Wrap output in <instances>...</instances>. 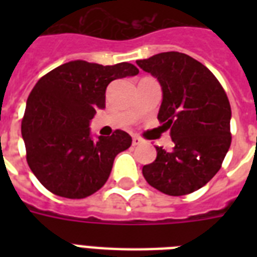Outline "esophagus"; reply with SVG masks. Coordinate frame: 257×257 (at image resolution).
<instances>
[{
    "instance_id": "obj_1",
    "label": "esophagus",
    "mask_w": 257,
    "mask_h": 257,
    "mask_svg": "<svg viewBox=\"0 0 257 257\" xmlns=\"http://www.w3.org/2000/svg\"><path fill=\"white\" fill-rule=\"evenodd\" d=\"M141 143H143V139H141V137H139V136H136V135H135V136H133L132 144H133V145H140Z\"/></svg>"
}]
</instances>
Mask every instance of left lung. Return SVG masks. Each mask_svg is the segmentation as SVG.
Wrapping results in <instances>:
<instances>
[{"mask_svg":"<svg viewBox=\"0 0 257 257\" xmlns=\"http://www.w3.org/2000/svg\"><path fill=\"white\" fill-rule=\"evenodd\" d=\"M136 62L160 82L157 118L173 141L171 151L156 147V160L143 167V175L165 195L192 193L219 172L231 147L227 94L211 70L188 54L164 52Z\"/></svg>","mask_w":257,"mask_h":257,"instance_id":"obj_1","label":"left lung"}]
</instances>
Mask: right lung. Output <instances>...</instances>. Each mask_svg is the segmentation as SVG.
I'll list each match as a JSON object with an SVG mask.
<instances>
[{
  "label": "right lung",
  "mask_w": 257,
  "mask_h": 257,
  "mask_svg": "<svg viewBox=\"0 0 257 257\" xmlns=\"http://www.w3.org/2000/svg\"><path fill=\"white\" fill-rule=\"evenodd\" d=\"M137 73L129 62L104 66L76 60L38 80L26 101L21 132L29 168L48 191L84 199L106 183L114 157L131 147L132 137L117 129L93 140L89 122L105 108L109 82Z\"/></svg>",
  "instance_id": "right-lung-1"
}]
</instances>
